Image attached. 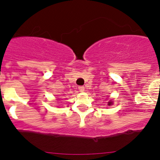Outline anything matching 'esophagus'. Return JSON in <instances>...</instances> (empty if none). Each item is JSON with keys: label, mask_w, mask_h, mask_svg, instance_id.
Masks as SVG:
<instances>
[{"label": "esophagus", "mask_w": 160, "mask_h": 160, "mask_svg": "<svg viewBox=\"0 0 160 160\" xmlns=\"http://www.w3.org/2000/svg\"><path fill=\"white\" fill-rule=\"evenodd\" d=\"M78 89H79V90H80V92H83V91H84V87H83V86H80L78 88Z\"/></svg>", "instance_id": "34e87169"}]
</instances>
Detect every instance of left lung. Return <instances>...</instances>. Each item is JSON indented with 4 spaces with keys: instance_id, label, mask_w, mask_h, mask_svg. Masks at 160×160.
Wrapping results in <instances>:
<instances>
[{
    "instance_id": "8db88e82",
    "label": "left lung",
    "mask_w": 160,
    "mask_h": 160,
    "mask_svg": "<svg viewBox=\"0 0 160 160\" xmlns=\"http://www.w3.org/2000/svg\"><path fill=\"white\" fill-rule=\"evenodd\" d=\"M112 104H113L112 101H109L108 103V106H111V105H112Z\"/></svg>"
}]
</instances>
